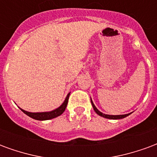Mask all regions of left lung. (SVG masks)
<instances>
[{
	"instance_id": "8db88e82",
	"label": "left lung",
	"mask_w": 157,
	"mask_h": 157,
	"mask_svg": "<svg viewBox=\"0 0 157 157\" xmlns=\"http://www.w3.org/2000/svg\"><path fill=\"white\" fill-rule=\"evenodd\" d=\"M90 101L91 104H92V106H93V108H94V112H96L97 114H98L99 116L103 117H105V118H108V119H122V118H124V117H126L128 115H130L131 113H128V114H123V115H108V114H105V113H102L101 112H100L98 109L96 108V106L94 105V104L92 101V100L90 98Z\"/></svg>"
}]
</instances>
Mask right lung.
<instances>
[{
  "mask_svg": "<svg viewBox=\"0 0 157 157\" xmlns=\"http://www.w3.org/2000/svg\"><path fill=\"white\" fill-rule=\"evenodd\" d=\"M70 93L67 94V97L64 100V101L62 105H60L59 107H57L55 110H52V111H50V112H27L23 109L20 108V110L25 113L26 115H28L29 117H32L33 119L35 120H40V121H45V120H50L52 119V118H55L56 117L60 116L62 115L65 109L67 107V102H68V98H69Z\"/></svg>",
  "mask_w": 157,
  "mask_h": 157,
  "instance_id": "1",
  "label": "right lung"
}]
</instances>
